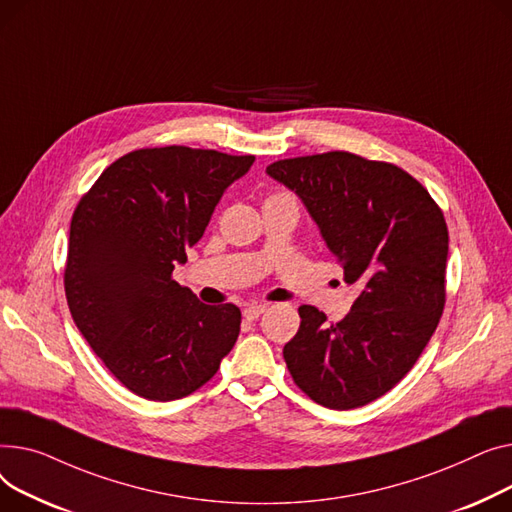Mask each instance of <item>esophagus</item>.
Segmentation results:
<instances>
[{"label": "esophagus", "instance_id": "34e87169", "mask_svg": "<svg viewBox=\"0 0 512 512\" xmlns=\"http://www.w3.org/2000/svg\"><path fill=\"white\" fill-rule=\"evenodd\" d=\"M264 312H266V306H262V304H250V306L244 308V318H246V320H256V318L262 316Z\"/></svg>", "mask_w": 512, "mask_h": 512}]
</instances>
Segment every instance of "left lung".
I'll use <instances>...</instances> for the list:
<instances>
[{
  "label": "left lung",
  "mask_w": 512,
  "mask_h": 512,
  "mask_svg": "<svg viewBox=\"0 0 512 512\" xmlns=\"http://www.w3.org/2000/svg\"><path fill=\"white\" fill-rule=\"evenodd\" d=\"M266 173L304 200L345 283L362 287L339 322L299 308V330L283 349L289 374L322 407H364L405 378L440 322L442 208L401 167L347 150L281 159Z\"/></svg>",
  "instance_id": "8db88e82"
}]
</instances>
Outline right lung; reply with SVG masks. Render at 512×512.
<instances>
[{
	"mask_svg": "<svg viewBox=\"0 0 512 512\" xmlns=\"http://www.w3.org/2000/svg\"><path fill=\"white\" fill-rule=\"evenodd\" d=\"M252 163L254 155L208 148H138L113 161L74 210L70 314L105 368L142 399L192 395L237 341L239 308L202 304L173 281V268Z\"/></svg>",
	"mask_w": 512,
	"mask_h": 512,
	"instance_id": "obj_1",
	"label": "right lung"
}]
</instances>
